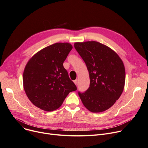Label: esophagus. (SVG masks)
Segmentation results:
<instances>
[{
  "label": "esophagus",
  "mask_w": 148,
  "mask_h": 148,
  "mask_svg": "<svg viewBox=\"0 0 148 148\" xmlns=\"http://www.w3.org/2000/svg\"><path fill=\"white\" fill-rule=\"evenodd\" d=\"M74 84H75V85H77V84H78V80H74Z\"/></svg>",
  "instance_id": "1"
}]
</instances>
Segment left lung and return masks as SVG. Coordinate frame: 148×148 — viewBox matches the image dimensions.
Instances as JSON below:
<instances>
[{"mask_svg":"<svg viewBox=\"0 0 148 148\" xmlns=\"http://www.w3.org/2000/svg\"><path fill=\"white\" fill-rule=\"evenodd\" d=\"M74 47L86 63L90 87L78 92L84 106L92 112L111 108L124 90L125 71L121 59L108 46L95 41L76 42Z\"/></svg>","mask_w":148,"mask_h":148,"instance_id":"1","label":"left lung"}]
</instances>
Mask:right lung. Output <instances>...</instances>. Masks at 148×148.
Returning a JSON list of instances; mask_svg holds the SVG:
<instances>
[{"label":"right lung","mask_w":148,"mask_h":148,"mask_svg":"<svg viewBox=\"0 0 148 148\" xmlns=\"http://www.w3.org/2000/svg\"><path fill=\"white\" fill-rule=\"evenodd\" d=\"M73 49L69 43H56L34 54L23 73V86L32 103L45 111L60 108L67 95L77 90L63 63Z\"/></svg>","instance_id":"obj_1"}]
</instances>
